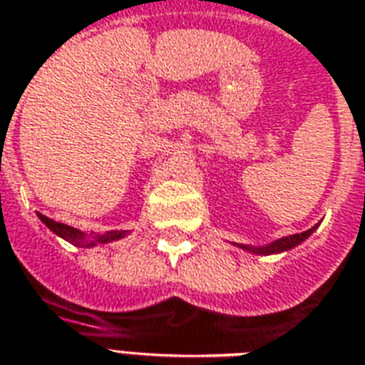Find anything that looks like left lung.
<instances>
[{
  "label": "left lung",
  "instance_id": "obj_1",
  "mask_svg": "<svg viewBox=\"0 0 365 365\" xmlns=\"http://www.w3.org/2000/svg\"><path fill=\"white\" fill-rule=\"evenodd\" d=\"M316 227H312L308 231L300 232V235H289V237H283V238H277L269 245H264V246H250V245H238V242H231L232 246H237L240 250L248 252V254H254V256H271V254H283V252H289L292 248H297L298 245H302L304 240L312 235V232L316 231Z\"/></svg>",
  "mask_w": 365,
  "mask_h": 365
}]
</instances>
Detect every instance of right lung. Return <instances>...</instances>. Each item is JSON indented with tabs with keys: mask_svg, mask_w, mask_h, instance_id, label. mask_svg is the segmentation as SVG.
Instances as JSON below:
<instances>
[{
	"mask_svg": "<svg viewBox=\"0 0 365 365\" xmlns=\"http://www.w3.org/2000/svg\"><path fill=\"white\" fill-rule=\"evenodd\" d=\"M38 217L42 221L49 231L56 232L57 237L67 240L76 248H94L98 245H108V242H115V240H120L128 235V231H108L106 235H88V232L78 231L75 227H68V225L56 223L53 219L46 217L42 213H38Z\"/></svg>",
	"mask_w": 365,
	"mask_h": 365,
	"instance_id": "right-lung-1",
	"label": "right lung"
}]
</instances>
